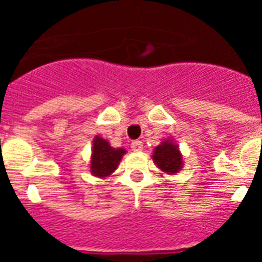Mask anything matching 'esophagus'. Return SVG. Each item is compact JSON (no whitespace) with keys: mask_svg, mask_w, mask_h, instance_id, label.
Segmentation results:
<instances>
[{"mask_svg":"<svg viewBox=\"0 0 262 262\" xmlns=\"http://www.w3.org/2000/svg\"><path fill=\"white\" fill-rule=\"evenodd\" d=\"M131 148H133V151L139 152L143 149V143L140 140H135V142L131 143Z\"/></svg>","mask_w":262,"mask_h":262,"instance_id":"34e87169","label":"esophagus"}]
</instances>
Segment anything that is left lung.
Here are the masks:
<instances>
[{
	"mask_svg": "<svg viewBox=\"0 0 262 262\" xmlns=\"http://www.w3.org/2000/svg\"><path fill=\"white\" fill-rule=\"evenodd\" d=\"M152 160L157 168L168 174H176L184 166L182 154L172 139H166L154 149Z\"/></svg>",
	"mask_w": 262,
	"mask_h": 262,
	"instance_id": "8db88e82",
	"label": "left lung"
}]
</instances>
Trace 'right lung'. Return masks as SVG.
<instances>
[{
    "instance_id": "right-lung-1",
    "label": "right lung",
    "mask_w": 262,
    "mask_h": 262,
    "mask_svg": "<svg viewBox=\"0 0 262 262\" xmlns=\"http://www.w3.org/2000/svg\"><path fill=\"white\" fill-rule=\"evenodd\" d=\"M124 154V148H113L106 139L97 135L92 147L90 173L98 178L108 177L118 168Z\"/></svg>"
}]
</instances>
